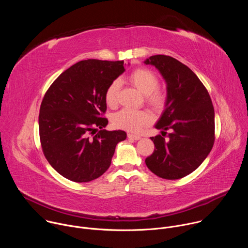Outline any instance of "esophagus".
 <instances>
[{
    "mask_svg": "<svg viewBox=\"0 0 248 248\" xmlns=\"http://www.w3.org/2000/svg\"><path fill=\"white\" fill-rule=\"evenodd\" d=\"M127 137L129 139H132V140H139L141 137L139 135H135V134H131V133H128L127 134Z\"/></svg>",
    "mask_w": 248,
    "mask_h": 248,
    "instance_id": "esophagus-1",
    "label": "esophagus"
}]
</instances>
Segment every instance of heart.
<instances>
[{"instance_id": "b5f03b06", "label": "heart", "mask_w": 248, "mask_h": 248, "mask_svg": "<svg viewBox=\"0 0 248 248\" xmlns=\"http://www.w3.org/2000/svg\"><path fill=\"white\" fill-rule=\"evenodd\" d=\"M127 81L145 95L146 102L154 109H161L166 101L165 93L158 88L159 79L157 76L147 68H137L127 77ZM121 88L119 79L113 80L105 91V101L110 107L118 103V95ZM152 121V117L145 111L133 109H122L113 116L112 123L115 127L131 132H137Z\"/></svg>"}]
</instances>
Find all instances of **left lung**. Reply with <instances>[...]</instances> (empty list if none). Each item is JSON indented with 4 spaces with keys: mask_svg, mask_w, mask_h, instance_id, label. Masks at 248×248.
I'll return each mask as SVG.
<instances>
[{
    "mask_svg": "<svg viewBox=\"0 0 248 248\" xmlns=\"http://www.w3.org/2000/svg\"><path fill=\"white\" fill-rule=\"evenodd\" d=\"M144 62L154 65L167 83L166 108L155 125L163 136L151 137L155 149L145 163L162 179H182L202 164L214 145L213 104L197 76L180 61L156 55ZM166 130L171 131L167 139Z\"/></svg>",
    "mask_w": 248,
    "mask_h": 248,
    "instance_id": "1",
    "label": "left lung"
}]
</instances>
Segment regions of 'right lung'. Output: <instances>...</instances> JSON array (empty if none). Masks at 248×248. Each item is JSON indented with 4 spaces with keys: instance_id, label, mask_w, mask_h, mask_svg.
<instances>
[{
    "instance_id": "1",
    "label": "right lung",
    "mask_w": 248,
    "mask_h": 248,
    "mask_svg": "<svg viewBox=\"0 0 248 248\" xmlns=\"http://www.w3.org/2000/svg\"><path fill=\"white\" fill-rule=\"evenodd\" d=\"M124 72L123 61H80L45 93L39 113L41 147L63 178L76 183L98 179L109 169L117 144L126 138L124 130L103 129L108 124L103 118L105 91Z\"/></svg>"
}]
</instances>
